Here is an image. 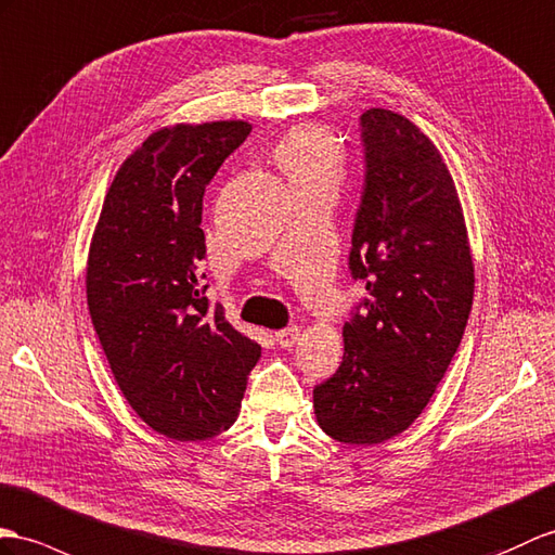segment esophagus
Instances as JSON below:
<instances>
[{"label": "esophagus", "mask_w": 555, "mask_h": 555, "mask_svg": "<svg viewBox=\"0 0 555 555\" xmlns=\"http://www.w3.org/2000/svg\"><path fill=\"white\" fill-rule=\"evenodd\" d=\"M299 339H301V330L299 327H287V330L275 332V341L282 348H292L294 344H299Z\"/></svg>", "instance_id": "esophagus-1"}]
</instances>
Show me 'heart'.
Returning <instances> with one entry per match:
<instances>
[{"instance_id": "1", "label": "heart", "mask_w": 555, "mask_h": 555, "mask_svg": "<svg viewBox=\"0 0 555 555\" xmlns=\"http://www.w3.org/2000/svg\"><path fill=\"white\" fill-rule=\"evenodd\" d=\"M275 162L289 176L294 191L339 188L346 171V153L339 137L318 121L289 129L273 147Z\"/></svg>"}]
</instances>
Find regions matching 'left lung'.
I'll return each instance as SVG.
<instances>
[{
  "instance_id": "obj_1",
  "label": "left lung",
  "mask_w": 555,
  "mask_h": 555,
  "mask_svg": "<svg viewBox=\"0 0 555 555\" xmlns=\"http://www.w3.org/2000/svg\"><path fill=\"white\" fill-rule=\"evenodd\" d=\"M362 141L350 273L370 299L344 324L339 370L313 390L318 426L346 444L414 424L462 344L476 287L462 199L436 143L384 107L362 113Z\"/></svg>"
}]
</instances>
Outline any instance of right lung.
<instances>
[{
	"label": "right lung",
	"mask_w": 555,
	"mask_h": 555,
	"mask_svg": "<svg viewBox=\"0 0 555 555\" xmlns=\"http://www.w3.org/2000/svg\"><path fill=\"white\" fill-rule=\"evenodd\" d=\"M245 119L153 131L117 169L87 256V304L131 410L171 440H207L235 424L261 346L211 308L202 197L249 137Z\"/></svg>",
	"instance_id": "obj_1"
}]
</instances>
